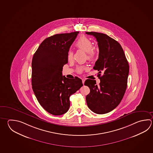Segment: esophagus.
I'll return each instance as SVG.
<instances>
[{"mask_svg":"<svg viewBox=\"0 0 153 153\" xmlns=\"http://www.w3.org/2000/svg\"><path fill=\"white\" fill-rule=\"evenodd\" d=\"M82 83H83V84H84V82H85V79H84V78H82Z\"/></svg>","mask_w":153,"mask_h":153,"instance_id":"esophagus-1","label":"esophagus"}]
</instances>
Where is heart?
Segmentation results:
<instances>
[{"mask_svg": "<svg viewBox=\"0 0 153 153\" xmlns=\"http://www.w3.org/2000/svg\"><path fill=\"white\" fill-rule=\"evenodd\" d=\"M75 46L78 50H82L87 52V59L91 61L96 55L97 50L94 46H92L91 41L86 37H81L78 39L75 43ZM74 58V53L70 51L68 53V59L69 61H71ZM85 69L84 66H79L77 68V72L81 73L83 70Z\"/></svg>", "mask_w": 153, "mask_h": 153, "instance_id": "1", "label": "heart"}]
</instances>
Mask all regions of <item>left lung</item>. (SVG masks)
<instances>
[{"mask_svg":"<svg viewBox=\"0 0 153 153\" xmlns=\"http://www.w3.org/2000/svg\"><path fill=\"white\" fill-rule=\"evenodd\" d=\"M85 33L94 36L98 42L99 56L94 69L99 71L97 76L100 79L99 85L96 84L95 80L88 79L85 81L84 85L90 90L86 96L87 105L94 113L104 114L117 107L124 96L129 64L123 50L116 40L102 33Z\"/></svg>","mask_w":153,"mask_h":153,"instance_id":"8db88e82","label":"left lung"}]
</instances>
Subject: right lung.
<instances>
[{
    "mask_svg": "<svg viewBox=\"0 0 153 153\" xmlns=\"http://www.w3.org/2000/svg\"><path fill=\"white\" fill-rule=\"evenodd\" d=\"M79 32L56 34L42 42L33 56L32 86L40 105L53 115L66 113L69 97L83 86L80 78L62 76L68 53Z\"/></svg>",
    "mask_w": 153,
    "mask_h": 153,
    "instance_id": "right-lung-1",
    "label": "right lung"
}]
</instances>
